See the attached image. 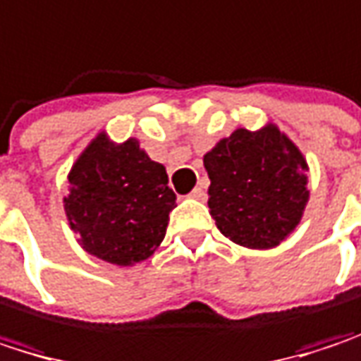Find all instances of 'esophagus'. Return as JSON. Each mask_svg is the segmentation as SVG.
Returning a JSON list of instances; mask_svg holds the SVG:
<instances>
[{
  "instance_id": "34e87169",
  "label": "esophagus",
  "mask_w": 361,
  "mask_h": 361,
  "mask_svg": "<svg viewBox=\"0 0 361 361\" xmlns=\"http://www.w3.org/2000/svg\"><path fill=\"white\" fill-rule=\"evenodd\" d=\"M191 197H193V200H205V187H203V185H200V187H195V189H193V191H191Z\"/></svg>"
}]
</instances>
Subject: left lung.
I'll list each match as a JSON object with an SVG mask.
<instances>
[{
  "instance_id": "1",
  "label": "left lung",
  "mask_w": 361,
  "mask_h": 361,
  "mask_svg": "<svg viewBox=\"0 0 361 361\" xmlns=\"http://www.w3.org/2000/svg\"><path fill=\"white\" fill-rule=\"evenodd\" d=\"M203 166L209 214L224 237L270 249L293 233L310 197L307 164L276 126L237 128L203 156Z\"/></svg>"
}]
</instances>
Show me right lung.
<instances>
[{
    "label": "right lung",
    "instance_id": "right-lung-1",
    "mask_svg": "<svg viewBox=\"0 0 361 361\" xmlns=\"http://www.w3.org/2000/svg\"><path fill=\"white\" fill-rule=\"evenodd\" d=\"M64 209L80 245L116 266L147 259L166 237L176 195L166 168L135 139L114 145L99 135L72 166Z\"/></svg>",
    "mask_w": 361,
    "mask_h": 361
}]
</instances>
